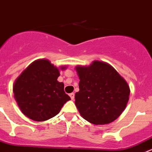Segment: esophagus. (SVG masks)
I'll list each match as a JSON object with an SVG mask.
<instances>
[{
	"label": "esophagus",
	"mask_w": 152,
	"mask_h": 152,
	"mask_svg": "<svg viewBox=\"0 0 152 152\" xmlns=\"http://www.w3.org/2000/svg\"><path fill=\"white\" fill-rule=\"evenodd\" d=\"M69 96H70V98H71V99H74V97H75V94L74 93H73V92H72V93H70V94H69Z\"/></svg>",
	"instance_id": "34e87169"
}]
</instances>
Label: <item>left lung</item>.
<instances>
[{
  "instance_id": "obj_1",
  "label": "left lung",
  "mask_w": 152,
  "mask_h": 152,
  "mask_svg": "<svg viewBox=\"0 0 152 152\" xmlns=\"http://www.w3.org/2000/svg\"><path fill=\"white\" fill-rule=\"evenodd\" d=\"M80 91L75 104L84 119L95 125L113 122L125 110L130 89L118 72L105 62L96 61L89 66H77Z\"/></svg>"
}]
</instances>
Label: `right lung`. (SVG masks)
<instances>
[{
    "mask_svg": "<svg viewBox=\"0 0 152 152\" xmlns=\"http://www.w3.org/2000/svg\"><path fill=\"white\" fill-rule=\"evenodd\" d=\"M65 69L66 66L60 67ZM60 71L47 60L33 62L16 80L13 92L22 113L30 119L43 122L60 113L70 100L64 84L57 81Z\"/></svg>",
    "mask_w": 152,
    "mask_h": 152,
    "instance_id": "right-lung-1",
    "label": "right lung"
}]
</instances>
